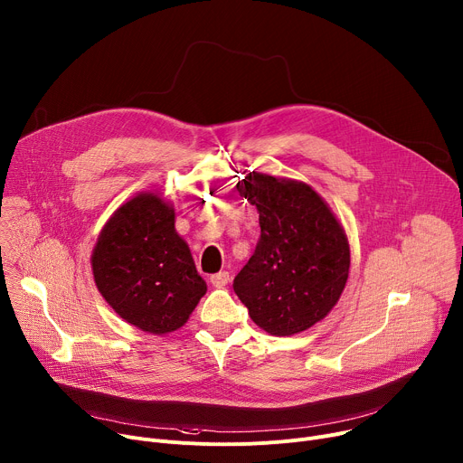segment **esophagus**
Segmentation results:
<instances>
[{"label":"esophagus","instance_id":"1","mask_svg":"<svg viewBox=\"0 0 463 463\" xmlns=\"http://www.w3.org/2000/svg\"><path fill=\"white\" fill-rule=\"evenodd\" d=\"M229 281H231L229 271H220V273H213V275L210 277V283H212V287H215V288L227 287Z\"/></svg>","mask_w":463,"mask_h":463}]
</instances>
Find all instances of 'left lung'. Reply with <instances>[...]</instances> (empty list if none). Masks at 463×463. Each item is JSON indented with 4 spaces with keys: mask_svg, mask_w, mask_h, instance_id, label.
<instances>
[{
    "mask_svg": "<svg viewBox=\"0 0 463 463\" xmlns=\"http://www.w3.org/2000/svg\"><path fill=\"white\" fill-rule=\"evenodd\" d=\"M238 192L259 210L260 238L234 277V292L251 320L288 336L327 317L350 271L345 229L324 199L303 182L245 175Z\"/></svg>",
    "mask_w": 463,
    "mask_h": 463,
    "instance_id": "obj_1",
    "label": "left lung"
}]
</instances>
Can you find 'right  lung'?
I'll list each match as a JSON object with an SVG mask.
<instances>
[{"label": "right lung", "instance_id": "obj_1", "mask_svg": "<svg viewBox=\"0 0 463 463\" xmlns=\"http://www.w3.org/2000/svg\"><path fill=\"white\" fill-rule=\"evenodd\" d=\"M90 264L111 309L154 335L186 324L206 292L188 243L175 231V208L156 194H137L115 210Z\"/></svg>", "mask_w": 463, "mask_h": 463}]
</instances>
